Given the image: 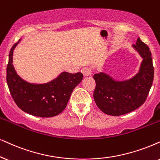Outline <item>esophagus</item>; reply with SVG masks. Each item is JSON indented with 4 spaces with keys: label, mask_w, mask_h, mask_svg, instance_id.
<instances>
[{
    "label": "esophagus",
    "mask_w": 160,
    "mask_h": 160,
    "mask_svg": "<svg viewBox=\"0 0 160 160\" xmlns=\"http://www.w3.org/2000/svg\"><path fill=\"white\" fill-rule=\"evenodd\" d=\"M92 72V68L90 67H85L82 68V72L84 74V76H89L91 75Z\"/></svg>",
    "instance_id": "34e87169"
}]
</instances>
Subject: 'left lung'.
I'll use <instances>...</instances> for the list:
<instances>
[{
	"instance_id": "obj_1",
	"label": "left lung",
	"mask_w": 160,
	"mask_h": 160,
	"mask_svg": "<svg viewBox=\"0 0 160 160\" xmlns=\"http://www.w3.org/2000/svg\"><path fill=\"white\" fill-rule=\"evenodd\" d=\"M143 58L139 72L128 81L117 82L104 73L95 74L94 99L105 114L120 116L136 110L146 100L154 74L150 48L140 38L133 45Z\"/></svg>"
}]
</instances>
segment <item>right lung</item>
<instances>
[{"mask_svg": "<svg viewBox=\"0 0 160 160\" xmlns=\"http://www.w3.org/2000/svg\"><path fill=\"white\" fill-rule=\"evenodd\" d=\"M19 41L10 49L7 68V82L12 98L22 111L33 116H57L66 108L71 94L81 82L83 75L80 72H62L55 80L46 84L24 81L16 73L12 65L13 50Z\"/></svg>", "mask_w": 160, "mask_h": 160, "instance_id": "obj_1", "label": "right lung"}]
</instances>
